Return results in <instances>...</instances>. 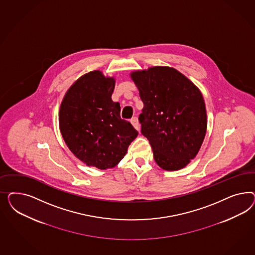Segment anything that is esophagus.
Returning <instances> with one entry per match:
<instances>
[{"instance_id": "obj_1", "label": "esophagus", "mask_w": 255, "mask_h": 255, "mask_svg": "<svg viewBox=\"0 0 255 255\" xmlns=\"http://www.w3.org/2000/svg\"><path fill=\"white\" fill-rule=\"evenodd\" d=\"M131 124H132V126H133L137 131H140V124H139L137 117H134V118H132V119H131Z\"/></svg>"}]
</instances>
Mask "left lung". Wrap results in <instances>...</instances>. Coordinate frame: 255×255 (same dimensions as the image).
Listing matches in <instances>:
<instances>
[{"instance_id":"left-lung-1","label":"left lung","mask_w":255,"mask_h":255,"mask_svg":"<svg viewBox=\"0 0 255 255\" xmlns=\"http://www.w3.org/2000/svg\"><path fill=\"white\" fill-rule=\"evenodd\" d=\"M131 79L144 104L141 132L155 162L167 171L185 167L198 153L207 131V111L199 89L178 70L155 66Z\"/></svg>"}]
</instances>
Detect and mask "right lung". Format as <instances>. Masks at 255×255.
<instances>
[{
  "label": "right lung",
  "instance_id": "1",
  "mask_svg": "<svg viewBox=\"0 0 255 255\" xmlns=\"http://www.w3.org/2000/svg\"><path fill=\"white\" fill-rule=\"evenodd\" d=\"M114 77L93 71L70 87L59 111V124L67 147L80 161L98 169L116 166L138 134L121 118L120 103L111 99Z\"/></svg>",
  "mask_w": 255,
  "mask_h": 255
}]
</instances>
